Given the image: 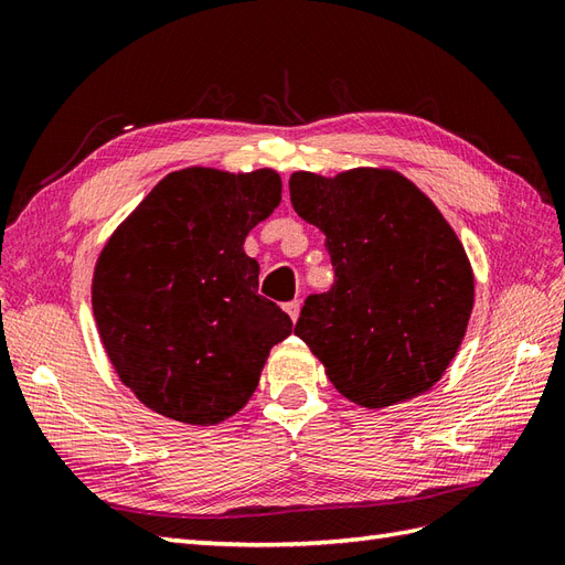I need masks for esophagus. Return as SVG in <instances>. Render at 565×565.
Wrapping results in <instances>:
<instances>
[{
	"instance_id": "esophagus-1",
	"label": "esophagus",
	"mask_w": 565,
	"mask_h": 565,
	"mask_svg": "<svg viewBox=\"0 0 565 565\" xmlns=\"http://www.w3.org/2000/svg\"><path fill=\"white\" fill-rule=\"evenodd\" d=\"M284 310H286V312H288V317H291V320L296 322V320H298V315H300V302H298V300L286 302Z\"/></svg>"
}]
</instances>
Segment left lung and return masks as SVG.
Here are the masks:
<instances>
[{"mask_svg":"<svg viewBox=\"0 0 565 565\" xmlns=\"http://www.w3.org/2000/svg\"><path fill=\"white\" fill-rule=\"evenodd\" d=\"M298 216L327 236L334 286L308 296L296 337L337 392L363 408L420 396L441 380L466 337L475 277L437 205L394 169L337 177L296 171Z\"/></svg>","mask_w":565,"mask_h":565,"instance_id":"left-lung-1","label":"left lung"}]
</instances>
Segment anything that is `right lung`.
<instances>
[{"label":"right lung","mask_w":565,"mask_h":565,"mask_svg":"<svg viewBox=\"0 0 565 565\" xmlns=\"http://www.w3.org/2000/svg\"><path fill=\"white\" fill-rule=\"evenodd\" d=\"M281 202L274 169L171 171L97 257L93 312L119 380L150 411L220 425L255 394L291 317L257 294L243 243Z\"/></svg>","instance_id":"add662e5"}]
</instances>
